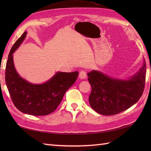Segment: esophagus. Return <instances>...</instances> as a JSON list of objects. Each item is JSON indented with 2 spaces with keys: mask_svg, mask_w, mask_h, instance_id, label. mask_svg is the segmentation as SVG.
Returning <instances> with one entry per match:
<instances>
[{
  "mask_svg": "<svg viewBox=\"0 0 151 151\" xmlns=\"http://www.w3.org/2000/svg\"><path fill=\"white\" fill-rule=\"evenodd\" d=\"M86 76H87V74H86V72L85 70H81L79 73V77L81 78V79H85L86 78Z\"/></svg>",
  "mask_w": 151,
  "mask_h": 151,
  "instance_id": "obj_1",
  "label": "esophagus"
}]
</instances>
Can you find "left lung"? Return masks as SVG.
Returning <instances> with one entry per match:
<instances>
[{"instance_id": "left-lung-1", "label": "left lung", "mask_w": 151, "mask_h": 151, "mask_svg": "<svg viewBox=\"0 0 151 151\" xmlns=\"http://www.w3.org/2000/svg\"><path fill=\"white\" fill-rule=\"evenodd\" d=\"M91 86L89 102L93 110L104 115H113L129 109L139 101L145 88L146 62L129 80L110 77L93 70L88 73Z\"/></svg>"}]
</instances>
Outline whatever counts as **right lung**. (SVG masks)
I'll list each match as a JSON object with an SVG mask.
<instances>
[{"label":"right lung","mask_w":151,"mask_h":151,"mask_svg":"<svg viewBox=\"0 0 151 151\" xmlns=\"http://www.w3.org/2000/svg\"><path fill=\"white\" fill-rule=\"evenodd\" d=\"M24 32L16 41L6 62L5 81L15 106L24 114L36 116L50 114L62 102L64 94L78 77V72H57L49 81L41 84L28 82L16 71L13 54L26 37Z\"/></svg>","instance_id":"obj_1"}]
</instances>
